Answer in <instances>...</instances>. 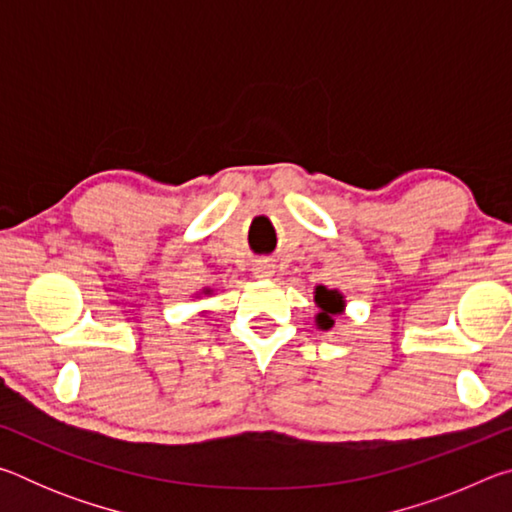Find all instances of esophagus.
<instances>
[{"mask_svg":"<svg viewBox=\"0 0 512 512\" xmlns=\"http://www.w3.org/2000/svg\"><path fill=\"white\" fill-rule=\"evenodd\" d=\"M253 273H255V277H262V280H266V277L273 275V262L271 259H257V264L253 266Z\"/></svg>","mask_w":512,"mask_h":512,"instance_id":"obj_1","label":"esophagus"}]
</instances>
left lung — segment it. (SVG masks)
<instances>
[{"label":"left lung","instance_id":"8db88e82","mask_svg":"<svg viewBox=\"0 0 512 512\" xmlns=\"http://www.w3.org/2000/svg\"><path fill=\"white\" fill-rule=\"evenodd\" d=\"M316 305L320 307L318 316H316V325L320 329H329L334 325V316L341 314L345 309V300L336 289H327V287H316Z\"/></svg>","mask_w":512,"mask_h":512}]
</instances>
